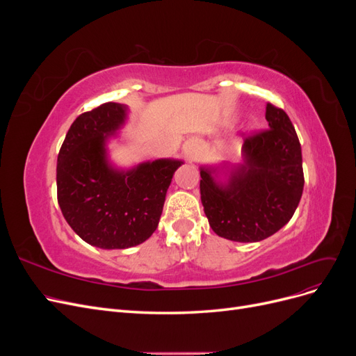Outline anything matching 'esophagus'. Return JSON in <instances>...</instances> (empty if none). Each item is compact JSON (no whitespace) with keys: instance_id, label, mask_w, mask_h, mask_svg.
<instances>
[{"instance_id":"obj_1","label":"esophagus","mask_w":356,"mask_h":356,"mask_svg":"<svg viewBox=\"0 0 356 356\" xmlns=\"http://www.w3.org/2000/svg\"><path fill=\"white\" fill-rule=\"evenodd\" d=\"M196 153H197V144H196V143L190 141V143H187V144L184 145V154H186V157H187L188 160L195 159V157H196Z\"/></svg>"}]
</instances>
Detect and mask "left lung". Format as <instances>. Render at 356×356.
Here are the masks:
<instances>
[{
    "instance_id": "1",
    "label": "left lung",
    "mask_w": 356,
    "mask_h": 356,
    "mask_svg": "<svg viewBox=\"0 0 356 356\" xmlns=\"http://www.w3.org/2000/svg\"><path fill=\"white\" fill-rule=\"evenodd\" d=\"M268 129L245 138L243 163L218 182L200 168V199L212 230L234 242H260L293 218L305 175L296 129L282 108L267 104Z\"/></svg>"
}]
</instances>
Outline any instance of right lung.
I'll list each match as a JSON object with an SVG mask.
<instances>
[{"mask_svg":"<svg viewBox=\"0 0 356 356\" xmlns=\"http://www.w3.org/2000/svg\"><path fill=\"white\" fill-rule=\"evenodd\" d=\"M127 108L106 102L83 113L58 156V203L70 227L89 245L124 250L154 233L166 191L181 160L159 159L129 170L106 159V139L126 120Z\"/></svg>","mask_w":356,"mask_h":356,"instance_id":"obj_1","label":"right lung"}]
</instances>
